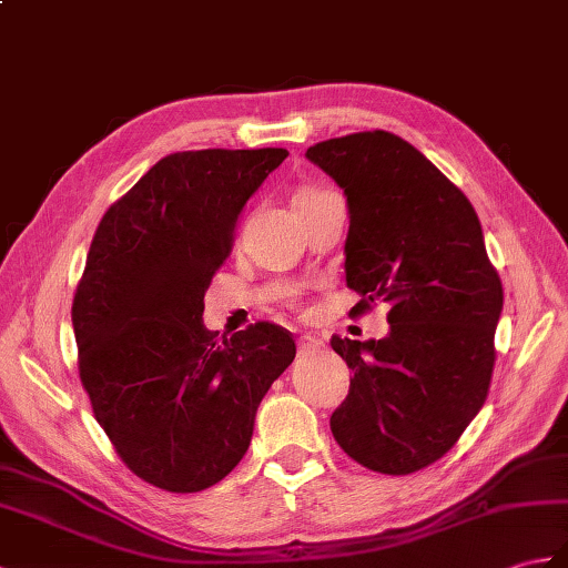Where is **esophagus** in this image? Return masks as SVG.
Wrapping results in <instances>:
<instances>
[{
    "label": "esophagus",
    "instance_id": "obj_1",
    "mask_svg": "<svg viewBox=\"0 0 568 568\" xmlns=\"http://www.w3.org/2000/svg\"><path fill=\"white\" fill-rule=\"evenodd\" d=\"M316 348H322V338H316V336H312V334L300 336V353L316 351Z\"/></svg>",
    "mask_w": 568,
    "mask_h": 568
}]
</instances>
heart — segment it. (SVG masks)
Returning <instances> with one entry per match:
<instances>
[{
	"label": "heart",
	"instance_id": "1",
	"mask_svg": "<svg viewBox=\"0 0 568 568\" xmlns=\"http://www.w3.org/2000/svg\"><path fill=\"white\" fill-rule=\"evenodd\" d=\"M320 193H324V191H320V189H302V191L295 193V203L307 201V197H314V195H320Z\"/></svg>",
	"mask_w": 568,
	"mask_h": 568
}]
</instances>
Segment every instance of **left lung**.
I'll use <instances>...</instances> for the list:
<instances>
[{
    "label": "left lung",
    "mask_w": 568,
    "mask_h": 568,
    "mask_svg": "<svg viewBox=\"0 0 568 568\" xmlns=\"http://www.w3.org/2000/svg\"><path fill=\"white\" fill-rule=\"evenodd\" d=\"M307 160L346 193L353 316L387 302L389 334L332 348L353 371L332 433L355 463L412 474L440 459L491 385L504 287L467 195L387 130L316 142Z\"/></svg>",
    "instance_id": "1"
}]
</instances>
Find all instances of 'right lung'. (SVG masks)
<instances>
[{"instance_id":"1","label":"right lung","mask_w":568,"mask_h":568,"mask_svg":"<svg viewBox=\"0 0 568 568\" xmlns=\"http://www.w3.org/2000/svg\"><path fill=\"white\" fill-rule=\"evenodd\" d=\"M283 148L166 154L105 210L72 302L82 387L118 457L171 494L210 489L240 465L256 408L295 358L287 328L232 338L203 297L248 197Z\"/></svg>"}]
</instances>
